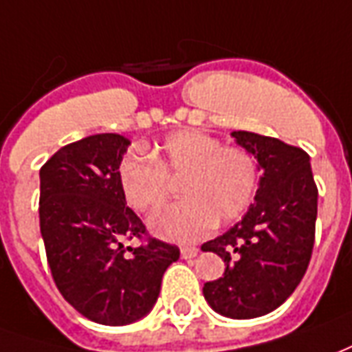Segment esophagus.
<instances>
[{
    "mask_svg": "<svg viewBox=\"0 0 352 352\" xmlns=\"http://www.w3.org/2000/svg\"><path fill=\"white\" fill-rule=\"evenodd\" d=\"M198 252H200V250H198L196 245H183V248H181V257H183V259H192V257L198 255Z\"/></svg>",
    "mask_w": 352,
    "mask_h": 352,
    "instance_id": "obj_1",
    "label": "esophagus"
}]
</instances>
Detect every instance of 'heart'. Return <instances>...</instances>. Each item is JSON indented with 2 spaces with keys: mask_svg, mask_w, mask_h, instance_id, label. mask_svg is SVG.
<instances>
[{
  "mask_svg": "<svg viewBox=\"0 0 352 352\" xmlns=\"http://www.w3.org/2000/svg\"><path fill=\"white\" fill-rule=\"evenodd\" d=\"M184 200L169 206L151 221L152 230L175 242H194L215 223H232L252 206L259 169L252 152L223 146L217 137L184 129L168 135L151 151L127 152L118 166L125 201L141 213L160 210L181 179Z\"/></svg>",
  "mask_w": 352,
  "mask_h": 352,
  "instance_id": "heart-1",
  "label": "heart"
}]
</instances>
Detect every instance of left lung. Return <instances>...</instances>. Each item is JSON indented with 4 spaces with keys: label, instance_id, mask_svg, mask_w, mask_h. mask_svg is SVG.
Listing matches in <instances>:
<instances>
[{
    "label": "left lung",
    "instance_id": "left-lung-1",
    "mask_svg": "<svg viewBox=\"0 0 352 352\" xmlns=\"http://www.w3.org/2000/svg\"><path fill=\"white\" fill-rule=\"evenodd\" d=\"M261 168L255 201L240 223L201 245L227 269L204 284V297L228 318H257L278 309L307 272L314 245L318 188L309 154L274 137L234 131Z\"/></svg>",
    "mask_w": 352,
    "mask_h": 352
}]
</instances>
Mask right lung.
I'll return each mask as SVG.
<instances>
[{"label": "right lung", "mask_w": 352, "mask_h": 352, "mask_svg": "<svg viewBox=\"0 0 352 352\" xmlns=\"http://www.w3.org/2000/svg\"><path fill=\"white\" fill-rule=\"evenodd\" d=\"M129 141L100 133L70 142L39 169V230L58 292L85 318L125 326L151 311L179 248L148 234L127 208L118 166ZM139 237V248L125 239Z\"/></svg>", "instance_id": "right-lung-1"}]
</instances>
